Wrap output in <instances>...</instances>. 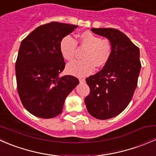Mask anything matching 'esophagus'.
<instances>
[{"label":"esophagus","mask_w":156,"mask_h":156,"mask_svg":"<svg viewBox=\"0 0 156 156\" xmlns=\"http://www.w3.org/2000/svg\"><path fill=\"white\" fill-rule=\"evenodd\" d=\"M79 81L81 83H83V82H84V81H85V79H84V78H80Z\"/></svg>","instance_id":"obj_1"}]
</instances>
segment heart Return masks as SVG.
<instances>
[{
    "instance_id": "b5f03b06",
    "label": "heart",
    "mask_w": 156,
    "mask_h": 156,
    "mask_svg": "<svg viewBox=\"0 0 156 156\" xmlns=\"http://www.w3.org/2000/svg\"><path fill=\"white\" fill-rule=\"evenodd\" d=\"M80 45L87 50L84 51L83 60H76L66 66L67 72L78 77L86 76L92 73L97 67H103L109 60L112 53V45L108 39H101L91 31H85L80 34ZM77 42L70 35L62 38L59 43V50L62 57L72 61L75 57Z\"/></svg>"
}]
</instances>
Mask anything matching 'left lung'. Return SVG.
Returning a JSON list of instances; mask_svg holds the SVG:
<instances>
[{
    "label": "left lung",
    "instance_id": "left-lung-1",
    "mask_svg": "<svg viewBox=\"0 0 156 156\" xmlns=\"http://www.w3.org/2000/svg\"><path fill=\"white\" fill-rule=\"evenodd\" d=\"M112 45L109 60L103 69L86 78L90 89L84 100L88 112L100 120L112 119L128 106L137 85L141 69L140 49L115 29H90Z\"/></svg>",
    "mask_w": 156,
    "mask_h": 156
}]
</instances>
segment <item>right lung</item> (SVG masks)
Instances as JSON below:
<instances>
[{"label": "right lung", "mask_w": 156, "mask_h": 156, "mask_svg": "<svg viewBox=\"0 0 156 156\" xmlns=\"http://www.w3.org/2000/svg\"><path fill=\"white\" fill-rule=\"evenodd\" d=\"M77 27L52 22L36 28L21 42L16 62L17 90L24 107L33 115L57 116L67 96L79 84L72 75L59 77L66 65L59 43Z\"/></svg>", "instance_id": "1"}]
</instances>
